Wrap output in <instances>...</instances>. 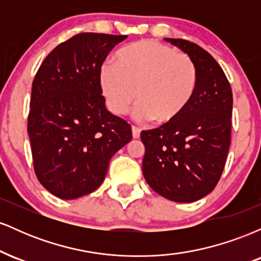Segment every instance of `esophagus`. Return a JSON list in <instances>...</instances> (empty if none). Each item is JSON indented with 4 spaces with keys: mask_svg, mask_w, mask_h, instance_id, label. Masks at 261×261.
I'll return each instance as SVG.
<instances>
[{
    "mask_svg": "<svg viewBox=\"0 0 261 261\" xmlns=\"http://www.w3.org/2000/svg\"><path fill=\"white\" fill-rule=\"evenodd\" d=\"M131 131H133V137L134 139H140V134H141V130L139 127L136 126H133L131 127Z\"/></svg>",
    "mask_w": 261,
    "mask_h": 261,
    "instance_id": "esophagus-1",
    "label": "esophagus"
}]
</instances>
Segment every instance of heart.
<instances>
[{
  "mask_svg": "<svg viewBox=\"0 0 261 261\" xmlns=\"http://www.w3.org/2000/svg\"><path fill=\"white\" fill-rule=\"evenodd\" d=\"M99 86L108 109L124 115L135 99L136 116L160 125L182 115L195 95L197 71L193 60L153 40H140L116 54V65L104 62Z\"/></svg>",
  "mask_w": 261,
  "mask_h": 261,
  "instance_id": "heart-1",
  "label": "heart"
}]
</instances>
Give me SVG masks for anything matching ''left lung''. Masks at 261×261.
I'll use <instances>...</instances> for the list:
<instances>
[{
  "label": "left lung",
  "mask_w": 261,
  "mask_h": 261,
  "mask_svg": "<svg viewBox=\"0 0 261 261\" xmlns=\"http://www.w3.org/2000/svg\"><path fill=\"white\" fill-rule=\"evenodd\" d=\"M164 40L193 60L197 88L180 118L142 131V173L166 199L194 202L214 190L223 172L230 145L232 89L221 66L202 47L182 39Z\"/></svg>",
  "instance_id": "left-lung-1"
}]
</instances>
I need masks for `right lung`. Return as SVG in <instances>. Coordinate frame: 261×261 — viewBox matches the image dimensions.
<instances>
[{"label": "right lung", "mask_w": 261, "mask_h": 261, "mask_svg": "<svg viewBox=\"0 0 261 261\" xmlns=\"http://www.w3.org/2000/svg\"><path fill=\"white\" fill-rule=\"evenodd\" d=\"M127 35L81 33L58 45L32 86L28 135L39 181L53 195L79 199L100 187L131 127L106 108L99 70Z\"/></svg>", "instance_id": "1"}]
</instances>
